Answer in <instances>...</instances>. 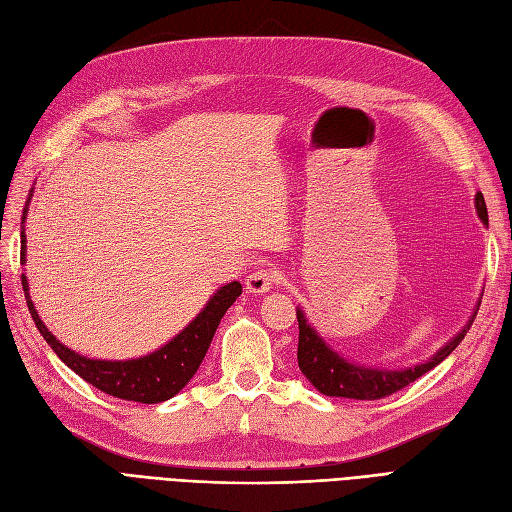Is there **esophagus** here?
Segmentation results:
<instances>
[{"mask_svg":"<svg viewBox=\"0 0 512 512\" xmlns=\"http://www.w3.org/2000/svg\"><path fill=\"white\" fill-rule=\"evenodd\" d=\"M275 282H278V271H275L273 267H258L256 271L247 275L245 288H247V293L262 295V293H269Z\"/></svg>","mask_w":512,"mask_h":512,"instance_id":"1","label":"esophagus"}]
</instances>
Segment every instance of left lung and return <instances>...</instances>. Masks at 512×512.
<instances>
[{
  "mask_svg": "<svg viewBox=\"0 0 512 512\" xmlns=\"http://www.w3.org/2000/svg\"><path fill=\"white\" fill-rule=\"evenodd\" d=\"M476 209L482 222H489L487 217V204L482 193H476ZM476 319V312L465 329L459 336H454L444 349H441L433 359H428L426 364H420L416 368L407 370H377L366 366H355L347 359H342L338 353L331 351L327 344L319 338V334L308 325L306 316L301 310H297V323H299V347H297V362L303 375L310 379L316 390L325 396H340V398H355V400H379L390 396L398 390L407 388L409 383L426 375L428 370L435 368L437 364L459 347V342L465 338V334L472 327Z\"/></svg>",
  "mask_w": 512,
  "mask_h": 512,
  "instance_id": "left-lung-1",
  "label": "left lung"
}]
</instances>
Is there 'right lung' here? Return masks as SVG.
<instances>
[{"instance_id":"add662e5","label":"right lung","mask_w":512,"mask_h":512,"mask_svg":"<svg viewBox=\"0 0 512 512\" xmlns=\"http://www.w3.org/2000/svg\"><path fill=\"white\" fill-rule=\"evenodd\" d=\"M25 213L27 204L23 211V222ZM23 256L25 234L21 232V262ZM21 284L25 290L27 308H30V314L40 331V336L47 340L49 347L68 368L75 370L81 379L94 385L96 390H101L114 398L133 400V403L144 405L161 403V400H168L185 388L189 379L196 375V370L200 368L206 351H209V344L215 336L219 321H222L226 310L237 301L243 290L239 282H230L228 286L219 288L196 319L159 351L140 359H129V362H101V359L81 357L55 340V336L43 325V321L38 319V312L34 310L32 299L27 297L25 275H21Z\"/></svg>"}]
</instances>
